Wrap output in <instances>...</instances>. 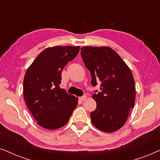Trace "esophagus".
Wrapping results in <instances>:
<instances>
[{"label":"esophagus","mask_w":160,"mask_h":160,"mask_svg":"<svg viewBox=\"0 0 160 160\" xmlns=\"http://www.w3.org/2000/svg\"><path fill=\"white\" fill-rule=\"evenodd\" d=\"M86 95H83V96H82V97H80V98H79V99H80V100H81V101H83V100H85L86 99Z\"/></svg>","instance_id":"obj_1"}]
</instances>
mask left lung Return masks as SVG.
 <instances>
[{
    "mask_svg": "<svg viewBox=\"0 0 160 160\" xmlns=\"http://www.w3.org/2000/svg\"><path fill=\"white\" fill-rule=\"evenodd\" d=\"M82 61L90 71L91 85L101 82L93 98L97 108L91 112L93 126L105 132L118 130L126 122L135 101L132 74L116 51L108 47H84Z\"/></svg>",
    "mask_w": 160,
    "mask_h": 160,
    "instance_id": "8db88e82",
    "label": "left lung"
}]
</instances>
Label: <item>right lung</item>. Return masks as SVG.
Here are the masks:
<instances>
[{
  "label": "right lung",
  "mask_w": 160,
  "mask_h": 160,
  "mask_svg": "<svg viewBox=\"0 0 160 160\" xmlns=\"http://www.w3.org/2000/svg\"><path fill=\"white\" fill-rule=\"evenodd\" d=\"M80 47L56 46L44 50L27 69L23 80L25 103L38 124L48 129L64 126L78 98L60 88L61 72L77 56Z\"/></svg>",
  "instance_id": "add662e5"
}]
</instances>
